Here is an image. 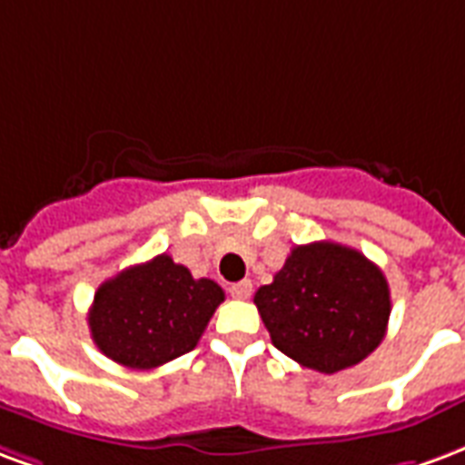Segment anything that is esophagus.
Instances as JSON below:
<instances>
[{
  "label": "esophagus",
  "instance_id": "obj_1",
  "mask_svg": "<svg viewBox=\"0 0 465 465\" xmlns=\"http://www.w3.org/2000/svg\"><path fill=\"white\" fill-rule=\"evenodd\" d=\"M230 294H232L235 300H247V297L252 294V282H250V280H242V282L230 284Z\"/></svg>",
  "mask_w": 465,
  "mask_h": 465
}]
</instances>
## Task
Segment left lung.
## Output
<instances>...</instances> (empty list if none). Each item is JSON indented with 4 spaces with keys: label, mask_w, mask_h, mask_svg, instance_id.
<instances>
[{
    "label": "left lung",
    "mask_w": 465,
    "mask_h": 465,
    "mask_svg": "<svg viewBox=\"0 0 465 465\" xmlns=\"http://www.w3.org/2000/svg\"><path fill=\"white\" fill-rule=\"evenodd\" d=\"M255 304L274 347L322 374L367 359L391 314L384 272L337 242L292 247L272 284L255 292Z\"/></svg>",
    "instance_id": "left-lung-1"
}]
</instances>
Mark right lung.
Segmentation results:
<instances>
[{
	"label": "right lung",
	"instance_id": "obj_1",
	"mask_svg": "<svg viewBox=\"0 0 465 465\" xmlns=\"http://www.w3.org/2000/svg\"><path fill=\"white\" fill-rule=\"evenodd\" d=\"M225 300L218 282L158 255L101 284L89 310L96 347L128 369H155L195 349Z\"/></svg>",
	"mask_w": 465,
	"mask_h": 465
}]
</instances>
